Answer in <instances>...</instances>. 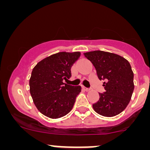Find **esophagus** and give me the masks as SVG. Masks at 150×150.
<instances>
[{
  "label": "esophagus",
  "instance_id": "obj_1",
  "mask_svg": "<svg viewBox=\"0 0 150 150\" xmlns=\"http://www.w3.org/2000/svg\"><path fill=\"white\" fill-rule=\"evenodd\" d=\"M82 89H83L84 90H85V91H86V92H88V91L90 90V89H89V88H87V87H84V86H83V87H82Z\"/></svg>",
  "mask_w": 150,
  "mask_h": 150
}]
</instances>
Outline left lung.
Wrapping results in <instances>:
<instances>
[{"instance_id":"left-lung-1","label":"left lung","mask_w":150,"mask_h":150,"mask_svg":"<svg viewBox=\"0 0 150 150\" xmlns=\"http://www.w3.org/2000/svg\"><path fill=\"white\" fill-rule=\"evenodd\" d=\"M94 65L105 92L93 104L94 111L101 116L112 117L126 108L134 90L133 73L129 62L115 53L94 51L84 53Z\"/></svg>"}]
</instances>
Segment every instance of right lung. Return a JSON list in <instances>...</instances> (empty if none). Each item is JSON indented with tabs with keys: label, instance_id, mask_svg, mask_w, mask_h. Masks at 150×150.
<instances>
[{
	"label": "right lung",
	"instance_id": "add662e5",
	"mask_svg": "<svg viewBox=\"0 0 150 150\" xmlns=\"http://www.w3.org/2000/svg\"><path fill=\"white\" fill-rule=\"evenodd\" d=\"M80 52H58L46 57L33 68L30 91L36 107L44 116L58 118L72 110L80 86L63 83L71 77V67Z\"/></svg>",
	"mask_w": 150,
	"mask_h": 150
}]
</instances>
